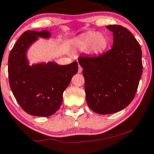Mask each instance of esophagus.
Wrapping results in <instances>:
<instances>
[{
	"label": "esophagus",
	"mask_w": 154,
	"mask_h": 154,
	"mask_svg": "<svg viewBox=\"0 0 154 154\" xmlns=\"http://www.w3.org/2000/svg\"><path fill=\"white\" fill-rule=\"evenodd\" d=\"M82 70H83V69H82V67H81L80 65H79V70H78V72H79V73H80V72H82Z\"/></svg>",
	"instance_id": "esophagus-1"
}]
</instances>
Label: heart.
Masks as SVG:
<instances>
[{"mask_svg": "<svg viewBox=\"0 0 154 154\" xmlns=\"http://www.w3.org/2000/svg\"><path fill=\"white\" fill-rule=\"evenodd\" d=\"M74 45L78 49L87 50L89 54L97 55L103 53L108 47L109 39L103 33L90 31L75 40Z\"/></svg>", "mask_w": 154, "mask_h": 154, "instance_id": "obj_1", "label": "heart"}]
</instances>
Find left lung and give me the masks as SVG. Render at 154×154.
Instances as JSON below:
<instances>
[{
  "label": "left lung",
  "instance_id": "8db88e82",
  "mask_svg": "<svg viewBox=\"0 0 154 154\" xmlns=\"http://www.w3.org/2000/svg\"><path fill=\"white\" fill-rule=\"evenodd\" d=\"M106 28L113 33L112 49L97 57L78 59L87 104L100 115L125 108L135 96L143 72L141 48L131 31L118 25Z\"/></svg>",
  "mask_w": 154,
  "mask_h": 154
}]
</instances>
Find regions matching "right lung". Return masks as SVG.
<instances>
[{"mask_svg":"<svg viewBox=\"0 0 154 154\" xmlns=\"http://www.w3.org/2000/svg\"><path fill=\"white\" fill-rule=\"evenodd\" d=\"M48 31H27L11 49L8 61L9 85L17 103L33 116L48 117L59 109L63 92L77 73L78 63L59 65L48 62L29 65L26 53L38 37L48 38Z\"/></svg>","mask_w":154,"mask_h":154,"instance_id":"obj_1","label":"right lung"}]
</instances>
